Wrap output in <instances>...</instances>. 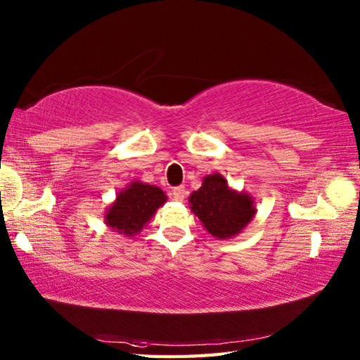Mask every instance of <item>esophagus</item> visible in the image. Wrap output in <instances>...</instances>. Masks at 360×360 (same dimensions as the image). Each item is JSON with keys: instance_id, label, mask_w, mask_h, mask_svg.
Segmentation results:
<instances>
[{"instance_id": "esophagus-1", "label": "esophagus", "mask_w": 360, "mask_h": 360, "mask_svg": "<svg viewBox=\"0 0 360 360\" xmlns=\"http://www.w3.org/2000/svg\"><path fill=\"white\" fill-rule=\"evenodd\" d=\"M186 195H187V192H186L184 187H174L172 190V198L174 201H184Z\"/></svg>"}]
</instances>
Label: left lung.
I'll list each match as a JSON object with an SVG mask.
<instances>
[{
  "label": "left lung",
  "instance_id": "left-lung-1",
  "mask_svg": "<svg viewBox=\"0 0 360 360\" xmlns=\"http://www.w3.org/2000/svg\"><path fill=\"white\" fill-rule=\"evenodd\" d=\"M188 202L205 231L219 240L238 235L257 213L254 198L232 190L219 173L205 176L201 188L190 195Z\"/></svg>",
  "mask_w": 360,
  "mask_h": 360
}]
</instances>
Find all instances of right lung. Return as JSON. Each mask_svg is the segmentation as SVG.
Masks as SVG:
<instances>
[{
    "instance_id": "obj_1",
    "label": "right lung",
    "mask_w": 360,
    "mask_h": 360,
    "mask_svg": "<svg viewBox=\"0 0 360 360\" xmlns=\"http://www.w3.org/2000/svg\"><path fill=\"white\" fill-rule=\"evenodd\" d=\"M165 201L167 195L159 187L133 181L125 190L117 193L116 201L105 213V223L114 232L134 236Z\"/></svg>"
}]
</instances>
